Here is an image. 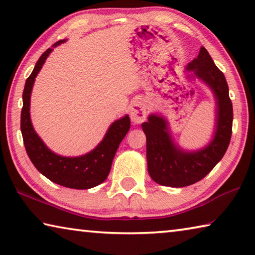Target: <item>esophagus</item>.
<instances>
[{
  "label": "esophagus",
  "mask_w": 255,
  "mask_h": 255,
  "mask_svg": "<svg viewBox=\"0 0 255 255\" xmlns=\"http://www.w3.org/2000/svg\"><path fill=\"white\" fill-rule=\"evenodd\" d=\"M147 117V108L144 101L138 100L133 103L130 110V118L133 124H141Z\"/></svg>",
  "instance_id": "34e87169"
}]
</instances>
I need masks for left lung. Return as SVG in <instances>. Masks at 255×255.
<instances>
[{
  "label": "left lung",
  "mask_w": 255,
  "mask_h": 255,
  "mask_svg": "<svg viewBox=\"0 0 255 255\" xmlns=\"http://www.w3.org/2000/svg\"><path fill=\"white\" fill-rule=\"evenodd\" d=\"M187 71L193 72L214 92L216 98V130L205 148L185 152L172 140L166 120L162 116L150 115L141 124L146 135L147 170L155 182L166 187H187L204 179L226 153L232 137L233 106L228 85L223 72L215 65L205 47L198 57L189 63Z\"/></svg>",
  "instance_id": "left-lung-1"
}]
</instances>
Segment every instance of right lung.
Wrapping results in <instances>:
<instances>
[{
    "label": "right lung",
    "instance_id": "obj_1",
    "mask_svg": "<svg viewBox=\"0 0 255 255\" xmlns=\"http://www.w3.org/2000/svg\"><path fill=\"white\" fill-rule=\"evenodd\" d=\"M65 41L59 40L54 47ZM47 49L40 56L33 71L25 81L22 94L23 107L21 110V132L30 161L36 169L54 183L72 189H90L102 183L111 170V164L119 144L130 128L129 116L116 120L108 129L105 138L91 152L77 157H65L55 154L47 147L37 135L30 119V96L34 79L51 53Z\"/></svg>",
    "mask_w": 255,
    "mask_h": 255
}]
</instances>
